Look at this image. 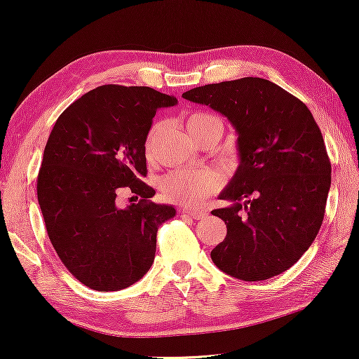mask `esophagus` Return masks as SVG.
Returning <instances> with one entry per match:
<instances>
[{"mask_svg": "<svg viewBox=\"0 0 359 359\" xmlns=\"http://www.w3.org/2000/svg\"><path fill=\"white\" fill-rule=\"evenodd\" d=\"M180 213H181V215H187V216H191V218H194V219H202V218H205V216H207V211H203V210H187V208H180Z\"/></svg>", "mask_w": 359, "mask_h": 359, "instance_id": "obj_1", "label": "esophagus"}]
</instances>
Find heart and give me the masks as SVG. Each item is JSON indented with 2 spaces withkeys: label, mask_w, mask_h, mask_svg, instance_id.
<instances>
[{
  "label": "heart",
  "mask_w": 359,
  "mask_h": 359,
  "mask_svg": "<svg viewBox=\"0 0 359 359\" xmlns=\"http://www.w3.org/2000/svg\"><path fill=\"white\" fill-rule=\"evenodd\" d=\"M186 126L192 137L197 138L205 128L211 126L222 128V122L218 116L211 113H192L187 116ZM158 130H161V122H156L149 128L148 137H146L148 154H151L152 143ZM158 186L168 201L187 205V207H197L221 186V175L213 168H178L162 176Z\"/></svg>",
  "instance_id": "heart-1"
}]
</instances>
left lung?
I'll list each match as a JSON object with an SVG mask.
<instances>
[{
    "label": "left lung",
    "mask_w": 359,
    "mask_h": 359,
    "mask_svg": "<svg viewBox=\"0 0 359 359\" xmlns=\"http://www.w3.org/2000/svg\"><path fill=\"white\" fill-rule=\"evenodd\" d=\"M183 98L226 116L237 132L238 167L211 211L227 235L211 251L233 278L261 281L301 259L318 233L331 187V162L310 109L267 79L196 87Z\"/></svg>",
    "instance_id": "obj_1"
}]
</instances>
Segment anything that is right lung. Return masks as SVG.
I'll return each instance as SVG.
<instances>
[{"instance_id": "right-lung-1", "label": "right lung", "mask_w": 359, "mask_h": 359, "mask_svg": "<svg viewBox=\"0 0 359 359\" xmlns=\"http://www.w3.org/2000/svg\"><path fill=\"white\" fill-rule=\"evenodd\" d=\"M173 95L151 87L100 86L63 111L47 140L38 202L58 257L82 285L119 291L137 283L156 256L157 229L176 215L149 198L146 137L158 108ZM128 187L142 198L116 207Z\"/></svg>"}]
</instances>
